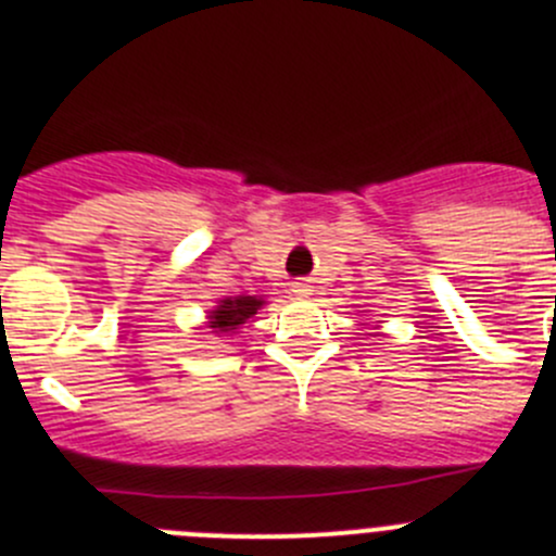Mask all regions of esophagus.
Here are the masks:
<instances>
[{
    "label": "esophagus",
    "mask_w": 556,
    "mask_h": 556,
    "mask_svg": "<svg viewBox=\"0 0 556 556\" xmlns=\"http://www.w3.org/2000/svg\"><path fill=\"white\" fill-rule=\"evenodd\" d=\"M291 291H294L296 296H305V294H311V286H307L305 280H296V283L291 286Z\"/></svg>",
    "instance_id": "34e87169"
}]
</instances>
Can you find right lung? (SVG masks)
<instances>
[{"label": "right lung", "instance_id": "obj_1", "mask_svg": "<svg viewBox=\"0 0 556 556\" xmlns=\"http://www.w3.org/2000/svg\"><path fill=\"white\" fill-rule=\"evenodd\" d=\"M262 307V300L256 296H229L218 302L216 311H211V329L213 332H229L245 324V318L254 316Z\"/></svg>", "mask_w": 556, "mask_h": 556}]
</instances>
